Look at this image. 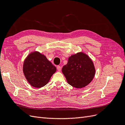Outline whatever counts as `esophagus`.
I'll return each instance as SVG.
<instances>
[{"label":"esophagus","instance_id":"1","mask_svg":"<svg viewBox=\"0 0 125 125\" xmlns=\"http://www.w3.org/2000/svg\"><path fill=\"white\" fill-rule=\"evenodd\" d=\"M57 69L58 71H61L62 67H61V66H58L57 67Z\"/></svg>","mask_w":125,"mask_h":125}]
</instances>
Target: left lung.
Instances as JSON below:
<instances>
[{"instance_id": "8db88e82", "label": "left lung", "mask_w": 125, "mask_h": 125, "mask_svg": "<svg viewBox=\"0 0 125 125\" xmlns=\"http://www.w3.org/2000/svg\"><path fill=\"white\" fill-rule=\"evenodd\" d=\"M68 83L75 88L81 89L88 85L95 74L94 63L84 52L71 55L68 62L62 68Z\"/></svg>"}]
</instances>
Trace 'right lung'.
I'll use <instances>...</instances> for the list:
<instances>
[{"instance_id": "obj_1", "label": "right lung", "mask_w": 125, "mask_h": 125, "mask_svg": "<svg viewBox=\"0 0 125 125\" xmlns=\"http://www.w3.org/2000/svg\"><path fill=\"white\" fill-rule=\"evenodd\" d=\"M56 70L46 57L38 51L30 52L23 62L24 77L34 88H40L47 84Z\"/></svg>"}]
</instances>
